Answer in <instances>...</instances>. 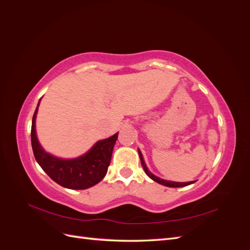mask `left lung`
<instances>
[{"mask_svg":"<svg viewBox=\"0 0 250 250\" xmlns=\"http://www.w3.org/2000/svg\"><path fill=\"white\" fill-rule=\"evenodd\" d=\"M139 155H140V158H141V163H142L144 171H145V173L147 174V175H148L151 179L156 181V183H158V184H161V185L166 186V187H169V188H180V187H186V186L192 185V184L195 183V181H188V183H175V181H169V180H165V179H162V178H160V177H157V176L153 175V174L148 170L145 162H144V158H143V155H142L140 150H139Z\"/></svg>","mask_w":250,"mask_h":250,"instance_id":"left-lung-1","label":"left lung"}]
</instances>
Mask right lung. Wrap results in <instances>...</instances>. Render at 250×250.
Segmentation results:
<instances>
[{"mask_svg": "<svg viewBox=\"0 0 250 250\" xmlns=\"http://www.w3.org/2000/svg\"><path fill=\"white\" fill-rule=\"evenodd\" d=\"M39 105L40 102L32 119L31 144L35 160L42 169L55 183L72 190H85L100 183L107 173L118 133L97 142L88 152L80 157L62 160L53 156L42 149L36 137L35 118Z\"/></svg>", "mask_w": 250, "mask_h": 250, "instance_id": "add662e5", "label": "right lung"}]
</instances>
